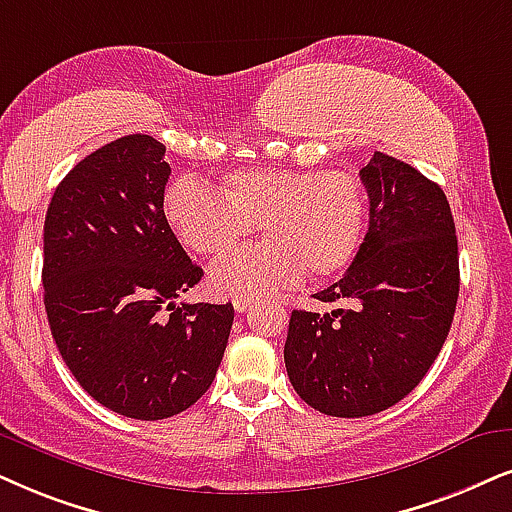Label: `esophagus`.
I'll use <instances>...</instances> for the list:
<instances>
[{"mask_svg":"<svg viewBox=\"0 0 512 512\" xmlns=\"http://www.w3.org/2000/svg\"><path fill=\"white\" fill-rule=\"evenodd\" d=\"M252 307H255V302L248 300V297H234V309L238 314L248 312V309H252Z\"/></svg>","mask_w":512,"mask_h":512,"instance_id":"obj_1","label":"esophagus"}]
</instances>
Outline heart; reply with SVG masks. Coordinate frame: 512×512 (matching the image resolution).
Wrapping results in <instances>:
<instances>
[{
	"label": "heart",
	"instance_id": "b5f03b06",
	"mask_svg": "<svg viewBox=\"0 0 512 512\" xmlns=\"http://www.w3.org/2000/svg\"><path fill=\"white\" fill-rule=\"evenodd\" d=\"M218 193L181 177L167 186L163 215L186 248L224 257L262 226L267 243L243 250L210 271L226 297H267L307 274L340 276L357 260L368 229V191L357 174L326 170H234Z\"/></svg>",
	"mask_w": 512,
	"mask_h": 512
}]
</instances>
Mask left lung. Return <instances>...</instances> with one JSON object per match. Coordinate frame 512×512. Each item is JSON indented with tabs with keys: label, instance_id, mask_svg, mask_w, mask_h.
<instances>
[{
	"label": "left lung",
	"instance_id": "obj_1",
	"mask_svg": "<svg viewBox=\"0 0 512 512\" xmlns=\"http://www.w3.org/2000/svg\"><path fill=\"white\" fill-rule=\"evenodd\" d=\"M359 174L371 203L364 245L314 295L335 309H295L283 349L300 399L335 418L390 409L425 378L461 283L454 217L435 181L380 151Z\"/></svg>",
	"mask_w": 512,
	"mask_h": 512
}]
</instances>
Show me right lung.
I'll return each mask as SVG.
<instances>
[{
  "instance_id": "right-lung-1",
  "label": "right lung",
  "mask_w": 512,
  "mask_h": 512,
  "mask_svg": "<svg viewBox=\"0 0 512 512\" xmlns=\"http://www.w3.org/2000/svg\"><path fill=\"white\" fill-rule=\"evenodd\" d=\"M165 146L129 134L80 160L44 219V307L82 390L120 416L163 420L208 392L234 304H174L203 269L163 215Z\"/></svg>"
}]
</instances>
